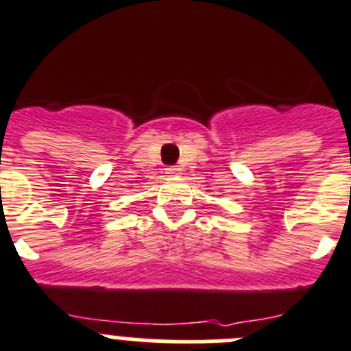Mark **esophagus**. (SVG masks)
Instances as JSON below:
<instances>
[{"label": "esophagus", "instance_id": "obj_1", "mask_svg": "<svg viewBox=\"0 0 351 351\" xmlns=\"http://www.w3.org/2000/svg\"><path fill=\"white\" fill-rule=\"evenodd\" d=\"M178 175H180V169L176 166L166 167V176H178Z\"/></svg>", "mask_w": 351, "mask_h": 351}]
</instances>
